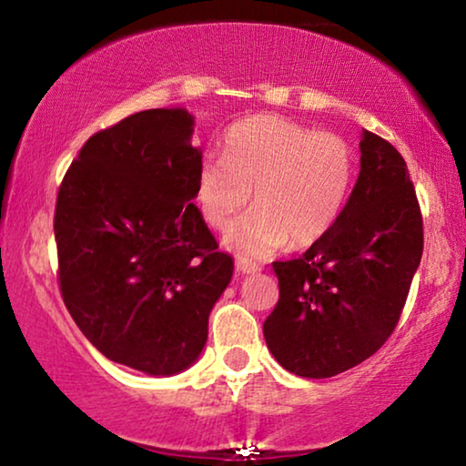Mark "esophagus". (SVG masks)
<instances>
[{"label":"esophagus","mask_w":466,"mask_h":466,"mask_svg":"<svg viewBox=\"0 0 466 466\" xmlns=\"http://www.w3.org/2000/svg\"><path fill=\"white\" fill-rule=\"evenodd\" d=\"M235 267H238V271H241V273H257V271H260V265L252 263V260H246V258L235 260Z\"/></svg>","instance_id":"esophagus-1"}]
</instances>
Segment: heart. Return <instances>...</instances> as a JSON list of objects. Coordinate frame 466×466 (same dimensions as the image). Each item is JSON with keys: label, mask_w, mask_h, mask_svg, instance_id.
<instances>
[{"label": "heart", "mask_w": 466, "mask_h": 466, "mask_svg": "<svg viewBox=\"0 0 466 466\" xmlns=\"http://www.w3.org/2000/svg\"><path fill=\"white\" fill-rule=\"evenodd\" d=\"M356 152L339 133L314 131L290 118L258 114L233 125L222 158H206L197 174V203L218 231L248 206L228 241L263 257L290 241L308 248L327 238L352 193Z\"/></svg>", "instance_id": "obj_1"}]
</instances>
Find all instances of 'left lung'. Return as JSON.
<instances>
[{"label":"left lung","mask_w":466,"mask_h":466,"mask_svg":"<svg viewBox=\"0 0 466 466\" xmlns=\"http://www.w3.org/2000/svg\"><path fill=\"white\" fill-rule=\"evenodd\" d=\"M360 137V174L337 225L303 257L273 263L279 299L263 335L301 378H333L378 352L422 258V212L405 158L371 131Z\"/></svg>","instance_id":"obj_1"}]
</instances>
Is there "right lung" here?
Instances as JSON below:
<instances>
[{"mask_svg":"<svg viewBox=\"0 0 466 466\" xmlns=\"http://www.w3.org/2000/svg\"><path fill=\"white\" fill-rule=\"evenodd\" d=\"M187 110H144L82 146L56 193L59 290L106 359L150 375L193 365L233 276L193 203L201 148Z\"/></svg>","mask_w":466,"mask_h":466,"instance_id":"right-lung-1","label":"right lung"}]
</instances>
